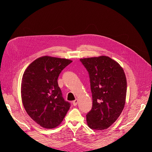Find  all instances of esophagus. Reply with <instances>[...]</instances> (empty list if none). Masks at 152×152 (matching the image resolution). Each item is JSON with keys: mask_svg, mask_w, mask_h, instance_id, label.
Here are the masks:
<instances>
[{"mask_svg": "<svg viewBox=\"0 0 152 152\" xmlns=\"http://www.w3.org/2000/svg\"><path fill=\"white\" fill-rule=\"evenodd\" d=\"M77 104H78V99H77L72 102V104L74 106H76L77 105Z\"/></svg>", "mask_w": 152, "mask_h": 152, "instance_id": "1", "label": "esophagus"}]
</instances>
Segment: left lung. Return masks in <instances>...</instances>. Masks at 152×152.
<instances>
[{
    "label": "left lung",
    "instance_id": "left-lung-1",
    "mask_svg": "<svg viewBox=\"0 0 152 152\" xmlns=\"http://www.w3.org/2000/svg\"><path fill=\"white\" fill-rule=\"evenodd\" d=\"M88 72L92 108L88 113L87 124L91 129L110 127L121 114L126 96L127 83L123 68L107 56L80 59Z\"/></svg>",
    "mask_w": 152,
    "mask_h": 152
}]
</instances>
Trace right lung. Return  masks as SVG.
I'll use <instances>...</instances> for the list:
<instances>
[{
	"label": "right lung",
	"instance_id": "right-lung-1",
	"mask_svg": "<svg viewBox=\"0 0 152 152\" xmlns=\"http://www.w3.org/2000/svg\"><path fill=\"white\" fill-rule=\"evenodd\" d=\"M71 63L67 59L43 56L31 63L24 72L21 85L23 106L30 118L44 128L58 126L70 108L57 80Z\"/></svg>",
	"mask_w": 152,
	"mask_h": 152
}]
</instances>
